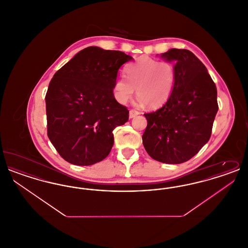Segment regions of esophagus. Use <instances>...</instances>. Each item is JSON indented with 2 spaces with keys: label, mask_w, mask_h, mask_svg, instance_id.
<instances>
[{
  "label": "esophagus",
  "mask_w": 248,
  "mask_h": 248,
  "mask_svg": "<svg viewBox=\"0 0 248 248\" xmlns=\"http://www.w3.org/2000/svg\"><path fill=\"white\" fill-rule=\"evenodd\" d=\"M139 114H140V112H139V111L134 110V109H131L129 111V118H134V117H136V116H137V115H139Z\"/></svg>",
  "instance_id": "obj_1"
}]
</instances>
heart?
<instances>
[{
  "mask_svg": "<svg viewBox=\"0 0 248 248\" xmlns=\"http://www.w3.org/2000/svg\"><path fill=\"white\" fill-rule=\"evenodd\" d=\"M126 78L120 76L113 84V94L120 104H125L135 92L139 105L156 109L166 104L177 83L173 64L142 56L126 67Z\"/></svg>",
  "mask_w": 248,
  "mask_h": 248,
  "instance_id": "1",
  "label": "heart"
}]
</instances>
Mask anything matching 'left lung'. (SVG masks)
<instances>
[{"label": "left lung", "instance_id": "left-lung-1", "mask_svg": "<svg viewBox=\"0 0 248 248\" xmlns=\"http://www.w3.org/2000/svg\"><path fill=\"white\" fill-rule=\"evenodd\" d=\"M174 61L177 83L166 104L145 113L148 121L142 142L158 162H187L208 142L218 110L217 87L207 69L192 52L172 48L162 54Z\"/></svg>", "mask_w": 248, "mask_h": 248}]
</instances>
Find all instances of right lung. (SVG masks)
Returning <instances> with one entry per match:
<instances>
[{
  "mask_svg": "<svg viewBox=\"0 0 248 248\" xmlns=\"http://www.w3.org/2000/svg\"><path fill=\"white\" fill-rule=\"evenodd\" d=\"M132 59L121 51L89 46L55 73L46 95L47 135L67 162L94 165L109 154L112 131L129 114L116 101L113 84L119 69Z\"/></svg>",
  "mask_w": 248,
  "mask_h": 248,
  "instance_id": "1",
  "label": "right lung"
}]
</instances>
